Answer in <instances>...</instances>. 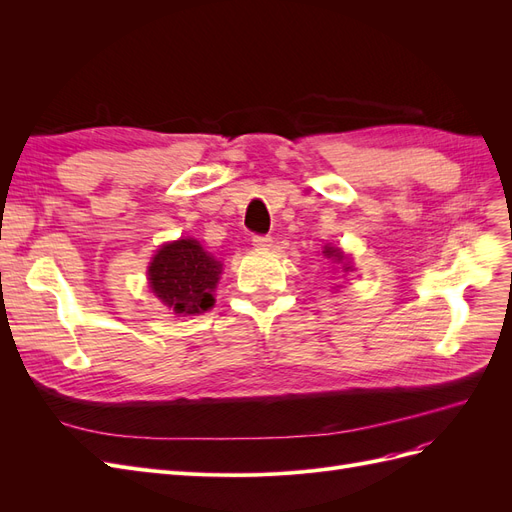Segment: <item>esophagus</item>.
<instances>
[{
  "instance_id": "obj_1",
  "label": "esophagus",
  "mask_w": 512,
  "mask_h": 512,
  "mask_svg": "<svg viewBox=\"0 0 512 512\" xmlns=\"http://www.w3.org/2000/svg\"><path fill=\"white\" fill-rule=\"evenodd\" d=\"M252 245L256 247V250H269V247L273 245V239L269 235H254Z\"/></svg>"
}]
</instances>
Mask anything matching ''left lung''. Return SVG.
<instances>
[{"instance_id": "left-lung-1", "label": "left lung", "mask_w": 512, "mask_h": 512, "mask_svg": "<svg viewBox=\"0 0 512 512\" xmlns=\"http://www.w3.org/2000/svg\"><path fill=\"white\" fill-rule=\"evenodd\" d=\"M324 256H327V258H335V260H344V254L339 252L337 247H327V250H324ZM348 269H350V267H346L344 271H348Z\"/></svg>"}]
</instances>
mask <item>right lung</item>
<instances>
[{"label":"right lung","instance_id":"add662e5","mask_svg":"<svg viewBox=\"0 0 512 512\" xmlns=\"http://www.w3.org/2000/svg\"><path fill=\"white\" fill-rule=\"evenodd\" d=\"M222 265L209 256L198 241L179 239L166 243L153 256L149 282L156 297L175 314H203L213 305V288L220 280Z\"/></svg>","mask_w":512,"mask_h":512}]
</instances>
